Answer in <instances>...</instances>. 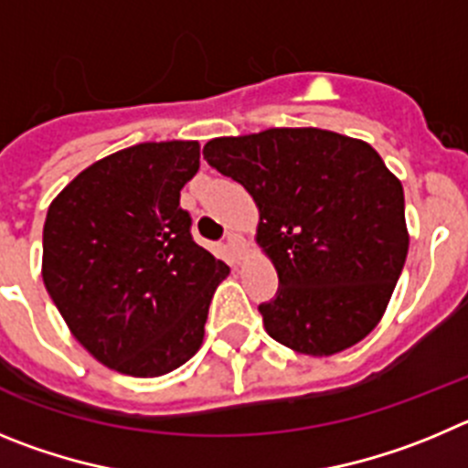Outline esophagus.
Returning a JSON list of instances; mask_svg holds the SVG:
<instances>
[{
  "mask_svg": "<svg viewBox=\"0 0 468 468\" xmlns=\"http://www.w3.org/2000/svg\"><path fill=\"white\" fill-rule=\"evenodd\" d=\"M226 247H229V251L233 254L235 261H242L244 254H247V242H244L242 235L238 233H230L229 238H226Z\"/></svg>",
  "mask_w": 468,
  "mask_h": 468,
  "instance_id": "1",
  "label": "esophagus"
}]
</instances>
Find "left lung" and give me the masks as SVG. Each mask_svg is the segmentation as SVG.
Returning a JSON list of instances; mask_svg holds the SVG:
<instances>
[{
  "instance_id": "obj_1",
  "label": "left lung",
  "mask_w": 468,
  "mask_h": 468,
  "mask_svg": "<svg viewBox=\"0 0 468 468\" xmlns=\"http://www.w3.org/2000/svg\"><path fill=\"white\" fill-rule=\"evenodd\" d=\"M205 161L259 207L256 244L277 293L259 305L271 338L331 356L380 324L408 256L399 176L364 140L322 128L214 137Z\"/></svg>"
}]
</instances>
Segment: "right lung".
<instances>
[{"instance_id": "add662e5", "label": "right lung", "mask_w": 468, "mask_h": 468, "mask_svg": "<svg viewBox=\"0 0 468 468\" xmlns=\"http://www.w3.org/2000/svg\"><path fill=\"white\" fill-rule=\"evenodd\" d=\"M197 167V142H142L88 165L48 205L46 292L83 349L123 376L186 364L230 272L193 242L179 207Z\"/></svg>"}]
</instances>
